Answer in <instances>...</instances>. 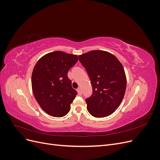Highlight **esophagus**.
Here are the masks:
<instances>
[{
  "label": "esophagus",
  "mask_w": 160,
  "mask_h": 160,
  "mask_svg": "<svg viewBox=\"0 0 160 160\" xmlns=\"http://www.w3.org/2000/svg\"><path fill=\"white\" fill-rule=\"evenodd\" d=\"M77 93H78L79 95H82V91H81V88H78V89H77Z\"/></svg>",
  "instance_id": "34e87169"
}]
</instances>
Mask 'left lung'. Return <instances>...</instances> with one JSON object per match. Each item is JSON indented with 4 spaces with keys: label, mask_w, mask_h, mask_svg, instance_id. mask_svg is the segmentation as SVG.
Wrapping results in <instances>:
<instances>
[{
    "label": "left lung",
    "mask_w": 160,
    "mask_h": 160,
    "mask_svg": "<svg viewBox=\"0 0 160 160\" xmlns=\"http://www.w3.org/2000/svg\"><path fill=\"white\" fill-rule=\"evenodd\" d=\"M88 72L93 93L85 99L89 113L95 118L112 114L122 103L126 89V76L122 63L113 55L99 50L79 56Z\"/></svg>",
    "instance_id": "left-lung-1"
}]
</instances>
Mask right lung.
<instances>
[{
  "mask_svg": "<svg viewBox=\"0 0 160 160\" xmlns=\"http://www.w3.org/2000/svg\"><path fill=\"white\" fill-rule=\"evenodd\" d=\"M77 61V55L57 51L42 57L34 67L33 94L47 114L61 118L70 111L77 92L72 89L67 73Z\"/></svg>",
  "mask_w": 160,
  "mask_h": 160,
  "instance_id": "right-lung-1",
  "label": "right lung"
}]
</instances>
